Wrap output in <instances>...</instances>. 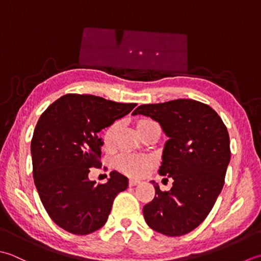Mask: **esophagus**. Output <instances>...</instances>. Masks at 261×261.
Here are the masks:
<instances>
[{"label": "esophagus", "instance_id": "34e87169", "mask_svg": "<svg viewBox=\"0 0 261 261\" xmlns=\"http://www.w3.org/2000/svg\"><path fill=\"white\" fill-rule=\"evenodd\" d=\"M140 184H141L140 180H136V179H130L129 180V186H137Z\"/></svg>", "mask_w": 261, "mask_h": 261}]
</instances>
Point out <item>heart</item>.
I'll return each instance as SVG.
<instances>
[{"label":"heart","mask_w":261,"mask_h":261,"mask_svg":"<svg viewBox=\"0 0 261 261\" xmlns=\"http://www.w3.org/2000/svg\"><path fill=\"white\" fill-rule=\"evenodd\" d=\"M142 123H144V121H142ZM117 128H118V124H114L113 126H110V128L106 133L105 140L107 145H111V143H113ZM152 164L153 159L151 156L138 155V154L126 153L120 155L118 159V167L121 171L129 175H134V177H140V175L146 173Z\"/></svg>","instance_id":"heart-1"}]
</instances>
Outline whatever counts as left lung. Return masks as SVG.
Wrapping results in <instances>:
<instances>
[{"label": "left lung", "mask_w": 261, "mask_h": 261, "mask_svg": "<svg viewBox=\"0 0 261 261\" xmlns=\"http://www.w3.org/2000/svg\"><path fill=\"white\" fill-rule=\"evenodd\" d=\"M133 116L151 117L169 140L159 173L172 178V188L161 191L143 207L152 230L179 237L195 230L221 194L231 159L230 137L221 117L210 106L191 99L142 105Z\"/></svg>", "instance_id": "1"}]
</instances>
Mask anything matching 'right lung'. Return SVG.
<instances>
[{
  "label": "right lung",
  "mask_w": 261,
  "mask_h": 261,
  "mask_svg": "<svg viewBox=\"0 0 261 261\" xmlns=\"http://www.w3.org/2000/svg\"><path fill=\"white\" fill-rule=\"evenodd\" d=\"M136 103H119L90 94H65L47 108L31 140L35 186L50 219L64 230L86 236L107 222L114 199L128 179L110 172L106 184L89 179L100 168L98 133L123 118Z\"/></svg>",
  "instance_id": "obj_1"
}]
</instances>
